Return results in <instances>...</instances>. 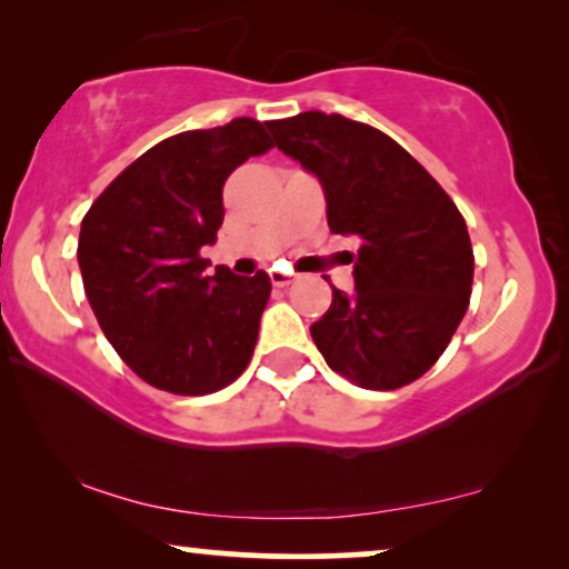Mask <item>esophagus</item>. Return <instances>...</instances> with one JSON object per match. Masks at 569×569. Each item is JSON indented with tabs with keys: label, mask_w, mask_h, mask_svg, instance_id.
I'll use <instances>...</instances> for the list:
<instances>
[{
	"label": "esophagus",
	"mask_w": 569,
	"mask_h": 569,
	"mask_svg": "<svg viewBox=\"0 0 569 569\" xmlns=\"http://www.w3.org/2000/svg\"><path fill=\"white\" fill-rule=\"evenodd\" d=\"M269 279H271V284H274V287H287V284L295 282V274H292L290 269H284V267H271L269 269Z\"/></svg>",
	"instance_id": "esophagus-1"
}]
</instances>
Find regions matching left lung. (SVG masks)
Listing matches in <instances>:
<instances>
[{
  "instance_id": "obj_1",
  "label": "left lung",
  "mask_w": 569,
  "mask_h": 569,
  "mask_svg": "<svg viewBox=\"0 0 569 569\" xmlns=\"http://www.w3.org/2000/svg\"><path fill=\"white\" fill-rule=\"evenodd\" d=\"M269 131L321 181L331 232L360 238L355 292L331 287V308L310 326L326 365L370 391L425 376L471 298L473 251L453 199L368 123L308 111Z\"/></svg>"
}]
</instances>
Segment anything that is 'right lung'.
<instances>
[{"label": "right lung", "mask_w": 569, "mask_h": 569, "mask_svg": "<svg viewBox=\"0 0 569 569\" xmlns=\"http://www.w3.org/2000/svg\"><path fill=\"white\" fill-rule=\"evenodd\" d=\"M271 147L253 119L168 137L84 214L77 261L92 313L121 360L160 391L214 393L251 360L271 295L267 271L217 267L207 277L199 251L217 240L228 176Z\"/></svg>", "instance_id": "1"}]
</instances>
